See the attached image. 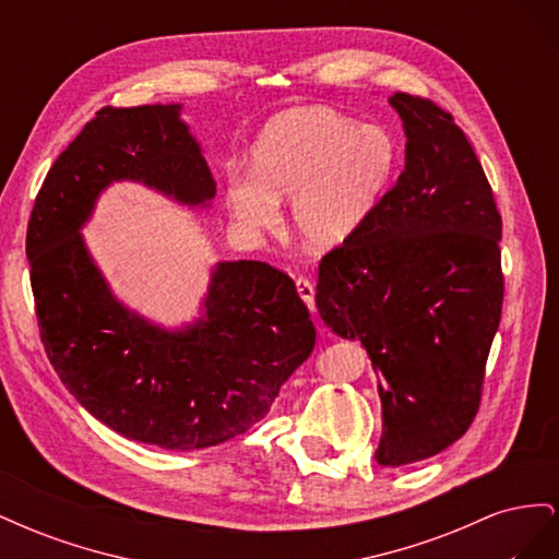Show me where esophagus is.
Returning <instances> with one entry per match:
<instances>
[{
    "mask_svg": "<svg viewBox=\"0 0 559 559\" xmlns=\"http://www.w3.org/2000/svg\"><path fill=\"white\" fill-rule=\"evenodd\" d=\"M296 292H298L300 300L306 302L308 308H312V306H314V284H312L310 280H306V277H298V280H296Z\"/></svg>",
    "mask_w": 559,
    "mask_h": 559,
    "instance_id": "obj_1",
    "label": "esophagus"
}]
</instances>
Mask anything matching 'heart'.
Listing matches in <instances>:
<instances>
[{"label": "heart", "instance_id": "heart-1", "mask_svg": "<svg viewBox=\"0 0 559 559\" xmlns=\"http://www.w3.org/2000/svg\"><path fill=\"white\" fill-rule=\"evenodd\" d=\"M401 163V146L382 126H359L326 107L282 111L249 148L251 175L226 183V205L249 230L275 226L292 200L296 238L329 251L349 242L376 214Z\"/></svg>", "mask_w": 559, "mask_h": 559}]
</instances>
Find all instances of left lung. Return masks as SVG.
Masks as SVG:
<instances>
[{
    "label": "left lung",
    "mask_w": 559,
    "mask_h": 559,
    "mask_svg": "<svg viewBox=\"0 0 559 559\" xmlns=\"http://www.w3.org/2000/svg\"><path fill=\"white\" fill-rule=\"evenodd\" d=\"M405 167L370 222L319 263L317 312L378 373L376 460L405 466L471 427L501 319V216L462 128L431 99L389 97Z\"/></svg>",
    "instance_id": "obj_1"
}]
</instances>
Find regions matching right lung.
<instances>
[{
  "mask_svg": "<svg viewBox=\"0 0 559 559\" xmlns=\"http://www.w3.org/2000/svg\"><path fill=\"white\" fill-rule=\"evenodd\" d=\"M116 181L207 210L216 181L181 105L103 109L50 167L27 224L41 343L62 384L95 419L163 450L245 433L310 357L314 326L289 275L218 261L202 312L165 329L118 300L81 228Z\"/></svg>",
  "mask_w": 559,
  "mask_h": 559,
  "instance_id": "right-lung-1",
  "label": "right lung"
}]
</instances>
